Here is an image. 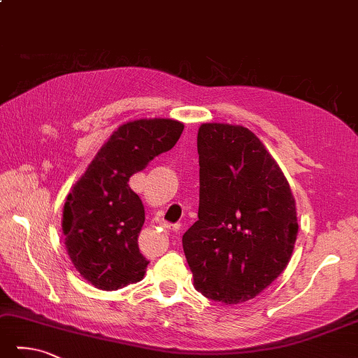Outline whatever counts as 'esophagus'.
<instances>
[{
	"label": "esophagus",
	"mask_w": 358,
	"mask_h": 358,
	"mask_svg": "<svg viewBox=\"0 0 358 358\" xmlns=\"http://www.w3.org/2000/svg\"><path fill=\"white\" fill-rule=\"evenodd\" d=\"M173 231H174V232H178V227H173Z\"/></svg>",
	"instance_id": "1"
}]
</instances>
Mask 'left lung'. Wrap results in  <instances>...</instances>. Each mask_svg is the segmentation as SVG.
<instances>
[{"label": "left lung", "instance_id": "1", "mask_svg": "<svg viewBox=\"0 0 358 358\" xmlns=\"http://www.w3.org/2000/svg\"><path fill=\"white\" fill-rule=\"evenodd\" d=\"M198 154V221L182 246L194 288L240 304L287 268L299 229L296 202L278 162L248 127L201 124Z\"/></svg>", "mask_w": 358, "mask_h": 358}]
</instances>
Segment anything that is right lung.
<instances>
[{
	"label": "right lung",
	"instance_id": "1",
	"mask_svg": "<svg viewBox=\"0 0 358 358\" xmlns=\"http://www.w3.org/2000/svg\"><path fill=\"white\" fill-rule=\"evenodd\" d=\"M184 124L170 118L121 124L98 151L64 206L65 248L83 278L112 292L143 279L138 249L145 207L129 187L132 174L176 145Z\"/></svg>",
	"mask_w": 358,
	"mask_h": 358
}]
</instances>
